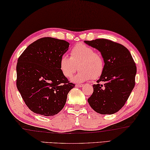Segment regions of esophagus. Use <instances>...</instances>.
<instances>
[{
    "instance_id": "esophagus-1",
    "label": "esophagus",
    "mask_w": 150,
    "mask_h": 150,
    "mask_svg": "<svg viewBox=\"0 0 150 150\" xmlns=\"http://www.w3.org/2000/svg\"><path fill=\"white\" fill-rule=\"evenodd\" d=\"M83 86V85H82V84H76L75 85V86L77 87V88H81V87H82Z\"/></svg>"
}]
</instances>
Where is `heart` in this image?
<instances>
[{"label": "heart", "instance_id": "1", "mask_svg": "<svg viewBox=\"0 0 150 150\" xmlns=\"http://www.w3.org/2000/svg\"><path fill=\"white\" fill-rule=\"evenodd\" d=\"M71 57L64 54L59 61V67L64 77L70 78L76 72L77 66L80 71L73 81L83 82L92 78L97 79L102 75L104 61L100 53L84 44H76L71 49Z\"/></svg>", "mask_w": 150, "mask_h": 150}]
</instances>
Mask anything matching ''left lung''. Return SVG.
<instances>
[{
  "label": "left lung",
  "mask_w": 150,
  "mask_h": 150,
  "mask_svg": "<svg viewBox=\"0 0 150 150\" xmlns=\"http://www.w3.org/2000/svg\"><path fill=\"white\" fill-rule=\"evenodd\" d=\"M101 52L104 69L88 99L93 110L112 115L122 108L135 87L137 67L126 47L107 39L85 41Z\"/></svg>",
  "instance_id": "obj_1"
}]
</instances>
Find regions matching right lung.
Returning a JSON list of instances; mask_svg holds the SVG:
<instances>
[{"instance_id": "1", "label": "right lung", "mask_w": 150, "mask_h": 150, "mask_svg": "<svg viewBox=\"0 0 150 150\" xmlns=\"http://www.w3.org/2000/svg\"><path fill=\"white\" fill-rule=\"evenodd\" d=\"M65 40L46 37L28 46L17 64V88L25 104L34 113L57 115L75 87L62 75L59 61L68 50Z\"/></svg>"}]
</instances>
